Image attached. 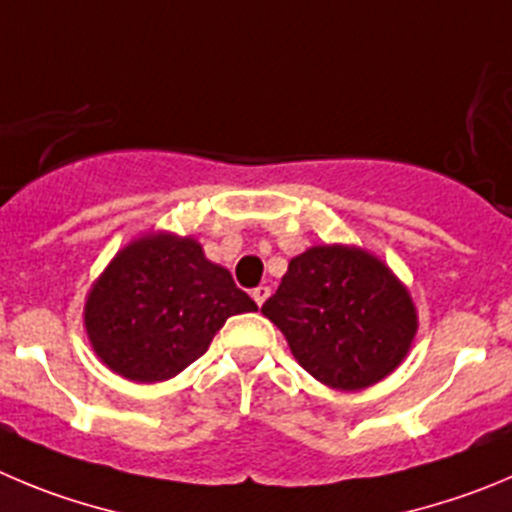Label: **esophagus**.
Wrapping results in <instances>:
<instances>
[{
    "label": "esophagus",
    "instance_id": "obj_1",
    "mask_svg": "<svg viewBox=\"0 0 512 512\" xmlns=\"http://www.w3.org/2000/svg\"><path fill=\"white\" fill-rule=\"evenodd\" d=\"M252 298H255L257 305H262L267 298H270V288H267V285H257V288L252 290Z\"/></svg>",
    "mask_w": 512,
    "mask_h": 512
}]
</instances>
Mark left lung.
Masks as SVG:
<instances>
[{
    "instance_id": "1",
    "label": "left lung",
    "mask_w": 512,
    "mask_h": 512,
    "mask_svg": "<svg viewBox=\"0 0 512 512\" xmlns=\"http://www.w3.org/2000/svg\"><path fill=\"white\" fill-rule=\"evenodd\" d=\"M262 313L310 376L341 391L389 376L417 333L407 288L379 257L346 245H318L293 257Z\"/></svg>"
}]
</instances>
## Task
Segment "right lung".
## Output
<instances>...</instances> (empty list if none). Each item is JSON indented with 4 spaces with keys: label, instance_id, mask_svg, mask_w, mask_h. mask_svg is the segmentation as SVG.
<instances>
[{
    "label": "right lung",
    "instance_id": "add662e5",
    "mask_svg": "<svg viewBox=\"0 0 512 512\" xmlns=\"http://www.w3.org/2000/svg\"><path fill=\"white\" fill-rule=\"evenodd\" d=\"M257 310L191 237L156 232L123 247L85 300V331L105 366L138 384L194 364L229 315Z\"/></svg>",
    "mask_w": 512,
    "mask_h": 512
}]
</instances>
